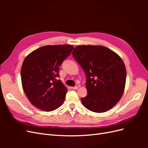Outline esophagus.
Masks as SVG:
<instances>
[{"mask_svg": "<svg viewBox=\"0 0 148 148\" xmlns=\"http://www.w3.org/2000/svg\"><path fill=\"white\" fill-rule=\"evenodd\" d=\"M71 88H72L73 89H78V87L77 86H73V87H71Z\"/></svg>", "mask_w": 148, "mask_h": 148, "instance_id": "1", "label": "esophagus"}]
</instances>
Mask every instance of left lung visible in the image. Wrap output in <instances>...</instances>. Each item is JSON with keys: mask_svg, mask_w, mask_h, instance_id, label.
Returning a JSON list of instances; mask_svg holds the SVG:
<instances>
[{"mask_svg": "<svg viewBox=\"0 0 148 148\" xmlns=\"http://www.w3.org/2000/svg\"><path fill=\"white\" fill-rule=\"evenodd\" d=\"M74 59L86 77L87 96L83 105L94 112L111 109L122 96L127 71L119 55L102 46H78L72 52Z\"/></svg>", "mask_w": 148, "mask_h": 148, "instance_id": "obj_1", "label": "left lung"}]
</instances>
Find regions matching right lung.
<instances>
[{
	"instance_id": "obj_1",
	"label": "right lung",
	"mask_w": 148,
	"mask_h": 148,
	"mask_svg": "<svg viewBox=\"0 0 148 148\" xmlns=\"http://www.w3.org/2000/svg\"><path fill=\"white\" fill-rule=\"evenodd\" d=\"M73 48L66 44L45 46L25 59L21 69L22 86L36 107L50 112L63 104L68 90L57 78L60 66Z\"/></svg>"
}]
</instances>
